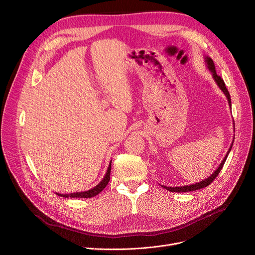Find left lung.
<instances>
[{
    "mask_svg": "<svg viewBox=\"0 0 255 255\" xmlns=\"http://www.w3.org/2000/svg\"><path fill=\"white\" fill-rule=\"evenodd\" d=\"M206 61H207V63H208V66H209V68H210L211 72L213 73L214 79H215V82L217 83V85L219 86V88H220V89L223 91V93L225 94V96L227 97V100H229V104H230L231 107H232V101H231L230 92L227 91L226 86H225V84H224V82H223V79L221 78V76H219V75L216 73L215 65H214L213 60H212L211 58H207ZM233 143H234V141H233ZM233 143H232V145H231V148H230L229 152H227L226 156L224 157L223 161L220 163L219 167H218V168L215 170V172H214L213 175L210 176L208 179H206V180H204V181H202V182H198V183H196V184H193V185H189V186H182V187H166V186H162V187H163V188L167 189L168 191H170V192H188V191H194V190H198V189L205 188V187H207V186H209L211 183H213V181L215 180L216 177L219 175L220 170L222 169V167H223V165H224V162L226 161V158H227V156H229L230 151L232 150Z\"/></svg>",
    "mask_w": 255,
    "mask_h": 255,
    "instance_id": "left-lung-1",
    "label": "left lung"
}]
</instances>
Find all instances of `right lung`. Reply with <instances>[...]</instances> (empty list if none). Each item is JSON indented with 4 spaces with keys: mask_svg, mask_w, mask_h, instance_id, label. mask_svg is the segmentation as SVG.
<instances>
[{
    "mask_svg": "<svg viewBox=\"0 0 255 255\" xmlns=\"http://www.w3.org/2000/svg\"><path fill=\"white\" fill-rule=\"evenodd\" d=\"M111 169H112V162L110 163L109 169H107V172H106L104 179L96 187H94L93 189H91L89 191L79 192V193L78 192L77 193H71V194H59V193H57V194L60 195V196H63V197H78V198H90V197L95 196V195L99 194L105 188L106 185L109 184V182L111 180Z\"/></svg>",
    "mask_w": 255,
    "mask_h": 255,
    "instance_id": "add662e5",
    "label": "right lung"
}]
</instances>
